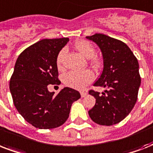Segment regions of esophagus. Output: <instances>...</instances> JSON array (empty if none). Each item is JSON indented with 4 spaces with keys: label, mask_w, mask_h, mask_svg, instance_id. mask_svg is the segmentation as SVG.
I'll list each match as a JSON object with an SVG mask.
<instances>
[{
    "label": "esophagus",
    "mask_w": 153,
    "mask_h": 153,
    "mask_svg": "<svg viewBox=\"0 0 153 153\" xmlns=\"http://www.w3.org/2000/svg\"><path fill=\"white\" fill-rule=\"evenodd\" d=\"M80 94H81L82 98H84V97H86V96L88 94V93H87L86 91H81V92H80Z\"/></svg>",
    "instance_id": "1"
}]
</instances>
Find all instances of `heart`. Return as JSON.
Returning a JSON list of instances; mask_svg holds the SVG:
<instances>
[{
  "instance_id": "b5f03b06",
  "label": "heart",
  "mask_w": 153,
  "mask_h": 153,
  "mask_svg": "<svg viewBox=\"0 0 153 153\" xmlns=\"http://www.w3.org/2000/svg\"><path fill=\"white\" fill-rule=\"evenodd\" d=\"M74 48L81 55L88 59L89 62L95 69H99L102 66L103 61L101 57L95 55V48L91 42L87 40H79L74 44ZM66 54V49L60 50L56 57V64L59 68L62 67L63 58ZM94 79V74L90 70H86L83 71H69L63 76V82L66 86L77 89L82 90Z\"/></svg>"
}]
</instances>
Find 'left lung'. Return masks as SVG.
Segmentation results:
<instances>
[{
  "mask_svg": "<svg viewBox=\"0 0 153 153\" xmlns=\"http://www.w3.org/2000/svg\"><path fill=\"white\" fill-rule=\"evenodd\" d=\"M86 38L98 44L103 56V71L94 86L108 88L102 94L94 90L89 91L96 98L89 115L98 125L113 126L128 116L137 100L140 85L137 59L119 39L100 33Z\"/></svg>",
  "mask_w": 153,
  "mask_h": 153,
  "instance_id": "8db88e82",
  "label": "left lung"
}]
</instances>
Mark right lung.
<instances>
[{"mask_svg":"<svg viewBox=\"0 0 153 153\" xmlns=\"http://www.w3.org/2000/svg\"><path fill=\"white\" fill-rule=\"evenodd\" d=\"M68 38L45 39L23 51L16 62L9 82L14 105L36 128H57L69 117L72 103L80 98L79 91L65 87L58 94L48 85H59L56 57Z\"/></svg>","mask_w":153,"mask_h":153,"instance_id":"obj_1","label":"right lung"}]
</instances>
